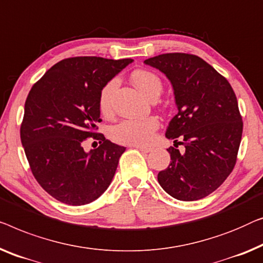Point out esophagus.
<instances>
[{
	"instance_id": "1",
	"label": "esophagus",
	"mask_w": 263,
	"mask_h": 263,
	"mask_svg": "<svg viewBox=\"0 0 263 263\" xmlns=\"http://www.w3.org/2000/svg\"><path fill=\"white\" fill-rule=\"evenodd\" d=\"M134 148H136V149H139L142 152V153H149V152H152V148L151 147H143V146H133Z\"/></svg>"
}]
</instances>
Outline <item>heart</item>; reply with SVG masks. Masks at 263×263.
Instances as JSON below:
<instances>
[{"mask_svg": "<svg viewBox=\"0 0 263 263\" xmlns=\"http://www.w3.org/2000/svg\"><path fill=\"white\" fill-rule=\"evenodd\" d=\"M132 81L141 92L152 101L157 100L162 91L161 79L148 70L134 71L132 73ZM117 85H119V79H110L102 86L98 95V108L105 116L110 115L112 111V96ZM159 124V120L155 116L143 117V119H127L114 125L110 130V135L117 143L129 144V146H146L153 139Z\"/></svg>", "mask_w": 263, "mask_h": 263, "instance_id": "heart-1", "label": "heart"}]
</instances>
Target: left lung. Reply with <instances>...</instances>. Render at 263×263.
Wrapping results in <instances>:
<instances>
[{"label": "left lung", "mask_w": 263, "mask_h": 263, "mask_svg": "<svg viewBox=\"0 0 263 263\" xmlns=\"http://www.w3.org/2000/svg\"><path fill=\"white\" fill-rule=\"evenodd\" d=\"M172 83L178 114L167 127L171 163L158 181L178 200L210 195L233 172L242 139L243 121L236 95L226 77L189 53H166L144 60ZM180 139V141H178ZM185 147L184 152L177 144Z\"/></svg>", "instance_id": "obj_1"}]
</instances>
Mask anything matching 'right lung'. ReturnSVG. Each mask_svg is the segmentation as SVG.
Segmentation results:
<instances>
[{
    "mask_svg": "<svg viewBox=\"0 0 263 263\" xmlns=\"http://www.w3.org/2000/svg\"><path fill=\"white\" fill-rule=\"evenodd\" d=\"M132 62L101 57L63 59L30 89L21 142L34 178L57 200L79 206L109 187L125 148L97 133L102 121L98 95ZM90 137L100 146L85 152Z\"/></svg>",
    "mask_w": 263,
    "mask_h": 263,
    "instance_id": "obj_1",
    "label": "right lung"
}]
</instances>
